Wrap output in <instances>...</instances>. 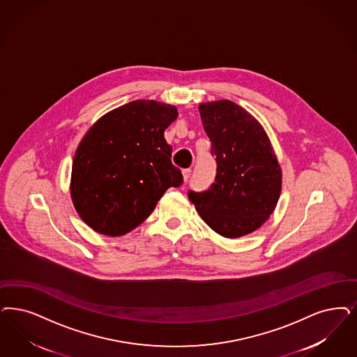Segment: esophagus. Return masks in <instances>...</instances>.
<instances>
[{
  "label": "esophagus",
  "instance_id": "34e87169",
  "mask_svg": "<svg viewBox=\"0 0 357 357\" xmlns=\"http://www.w3.org/2000/svg\"><path fill=\"white\" fill-rule=\"evenodd\" d=\"M182 174H183V181L187 182L188 178H190V175H191V169H185V170L182 172Z\"/></svg>",
  "mask_w": 357,
  "mask_h": 357
}]
</instances>
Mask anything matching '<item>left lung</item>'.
Instances as JSON below:
<instances>
[{
	"label": "left lung",
	"mask_w": 357,
	"mask_h": 357,
	"mask_svg": "<svg viewBox=\"0 0 357 357\" xmlns=\"http://www.w3.org/2000/svg\"><path fill=\"white\" fill-rule=\"evenodd\" d=\"M216 157V176L208 190L188 191L202 219L216 234L236 238L269 219L281 194L282 172L259 121L229 100L199 107Z\"/></svg>",
	"instance_id": "1"
}]
</instances>
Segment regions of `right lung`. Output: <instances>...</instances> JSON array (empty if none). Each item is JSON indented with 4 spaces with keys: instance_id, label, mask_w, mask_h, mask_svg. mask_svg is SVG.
<instances>
[{
    "instance_id": "add662e5",
    "label": "right lung",
    "mask_w": 357,
    "mask_h": 357,
    "mask_svg": "<svg viewBox=\"0 0 357 357\" xmlns=\"http://www.w3.org/2000/svg\"><path fill=\"white\" fill-rule=\"evenodd\" d=\"M174 105L135 100L104 114L76 149L71 197L98 234L123 236L146 220L170 187L183 183L163 133Z\"/></svg>"
}]
</instances>
